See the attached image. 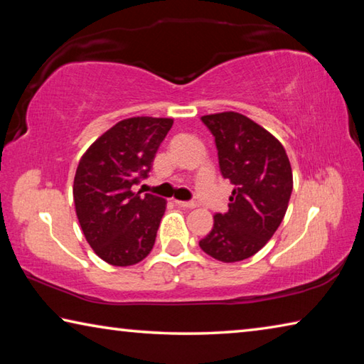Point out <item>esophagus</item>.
Here are the masks:
<instances>
[{"instance_id":"34e87169","label":"esophagus","mask_w":364,"mask_h":364,"mask_svg":"<svg viewBox=\"0 0 364 364\" xmlns=\"http://www.w3.org/2000/svg\"><path fill=\"white\" fill-rule=\"evenodd\" d=\"M175 204L178 207H183V208H194L196 207L194 202H186V200H175Z\"/></svg>"}]
</instances>
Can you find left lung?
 <instances>
[{"mask_svg":"<svg viewBox=\"0 0 364 364\" xmlns=\"http://www.w3.org/2000/svg\"><path fill=\"white\" fill-rule=\"evenodd\" d=\"M215 136L221 175L232 184L226 213L213 217V228L200 249L225 263L255 255L284 218L292 193V168L273 134L239 112L202 117Z\"/></svg>","mask_w":364,"mask_h":364,"instance_id":"left-lung-1","label":"left lung"}]
</instances>
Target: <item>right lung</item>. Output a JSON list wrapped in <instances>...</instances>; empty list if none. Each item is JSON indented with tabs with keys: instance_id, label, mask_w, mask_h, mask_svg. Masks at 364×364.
<instances>
[{
	"instance_id": "right-lung-1",
	"label": "right lung",
	"mask_w": 364,
	"mask_h": 364,
	"mask_svg": "<svg viewBox=\"0 0 364 364\" xmlns=\"http://www.w3.org/2000/svg\"><path fill=\"white\" fill-rule=\"evenodd\" d=\"M173 119L132 117L101 134L78 162L73 202L95 254L114 267H132L149 255L167 200L133 193L146 178Z\"/></svg>"
}]
</instances>
